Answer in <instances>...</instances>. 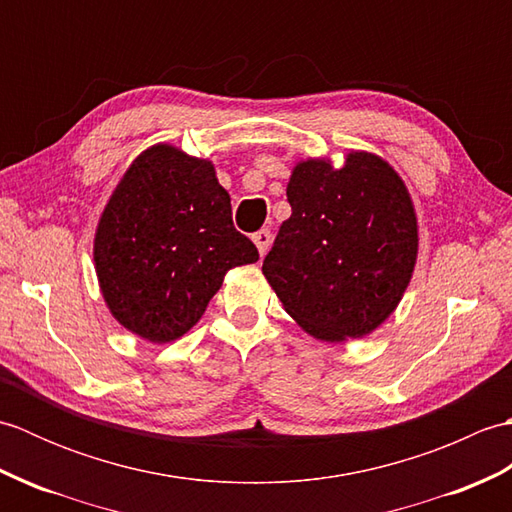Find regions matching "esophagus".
Masks as SVG:
<instances>
[{
	"instance_id": "1",
	"label": "esophagus",
	"mask_w": 512,
	"mask_h": 512,
	"mask_svg": "<svg viewBox=\"0 0 512 512\" xmlns=\"http://www.w3.org/2000/svg\"><path fill=\"white\" fill-rule=\"evenodd\" d=\"M253 242H255V246H257V250H259V255L264 257V255L268 253L270 242H273V235H270L268 228H262V231L253 233Z\"/></svg>"
}]
</instances>
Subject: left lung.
Returning <instances> with one entry per match:
<instances>
[{"label": "left lung", "instance_id": "obj_1", "mask_svg": "<svg viewBox=\"0 0 512 512\" xmlns=\"http://www.w3.org/2000/svg\"><path fill=\"white\" fill-rule=\"evenodd\" d=\"M286 195L292 215L264 277L314 339H363L396 310L418 259L405 182L380 156L350 151L339 169L325 158L297 162Z\"/></svg>", "mask_w": 512, "mask_h": 512}]
</instances>
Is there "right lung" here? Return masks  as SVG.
<instances>
[{
  "mask_svg": "<svg viewBox=\"0 0 512 512\" xmlns=\"http://www.w3.org/2000/svg\"><path fill=\"white\" fill-rule=\"evenodd\" d=\"M257 259L255 244L233 226L231 195L213 162L167 143L129 165L94 235L107 308L149 343L187 334L228 270Z\"/></svg>",
  "mask_w": 512,
  "mask_h": 512,
  "instance_id": "1",
  "label": "right lung"
}]
</instances>
